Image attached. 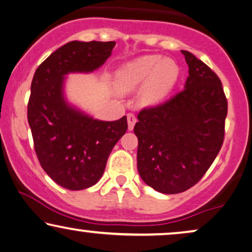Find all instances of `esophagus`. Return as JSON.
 Wrapping results in <instances>:
<instances>
[{
    "label": "esophagus",
    "mask_w": 252,
    "mask_h": 252,
    "mask_svg": "<svg viewBox=\"0 0 252 252\" xmlns=\"http://www.w3.org/2000/svg\"><path fill=\"white\" fill-rule=\"evenodd\" d=\"M127 123H128V129L132 130L136 123V118L133 113H128V115H127Z\"/></svg>",
    "instance_id": "1"
}]
</instances>
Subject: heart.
Here are the masks:
<instances>
[{"label":"heart","mask_w":252,"mask_h":252,"mask_svg":"<svg viewBox=\"0 0 252 252\" xmlns=\"http://www.w3.org/2000/svg\"><path fill=\"white\" fill-rule=\"evenodd\" d=\"M178 79L179 66L173 60L146 55L124 64L117 71L116 86L123 94L141 87V104L155 106L167 97Z\"/></svg>","instance_id":"obj_1"}]
</instances>
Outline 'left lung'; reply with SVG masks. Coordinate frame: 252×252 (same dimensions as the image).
I'll return each instance as SVG.
<instances>
[{
    "label": "left lung",
    "instance_id": "left-lung-1",
    "mask_svg": "<svg viewBox=\"0 0 252 252\" xmlns=\"http://www.w3.org/2000/svg\"><path fill=\"white\" fill-rule=\"evenodd\" d=\"M185 89L168 101L143 109L134 133L137 171L163 194H179L201 180L223 142L227 99L220 79L187 50Z\"/></svg>",
    "mask_w": 252,
    "mask_h": 252
}]
</instances>
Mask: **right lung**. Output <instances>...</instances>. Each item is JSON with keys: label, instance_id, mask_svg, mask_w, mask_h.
Here are the masks:
<instances>
[{"label": "right lung", "instance_id": "right-lung-1", "mask_svg": "<svg viewBox=\"0 0 252 252\" xmlns=\"http://www.w3.org/2000/svg\"><path fill=\"white\" fill-rule=\"evenodd\" d=\"M115 41H71L54 51L34 73L27 106L36 156L44 172L70 190L94 186L113 147L127 130V118L94 119L65 96L70 73H92L111 56Z\"/></svg>", "mask_w": 252, "mask_h": 252}]
</instances>
